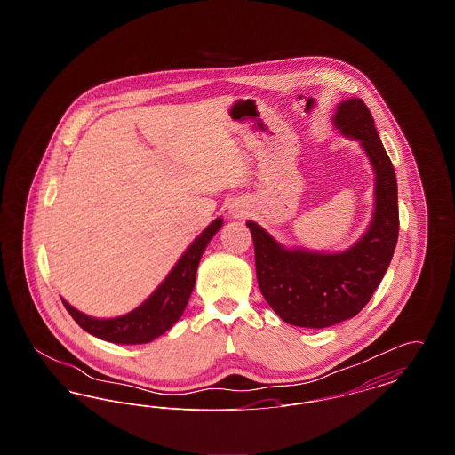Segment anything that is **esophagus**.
Instances as JSON below:
<instances>
[{
	"instance_id": "1",
	"label": "esophagus",
	"mask_w": 455,
	"mask_h": 455,
	"mask_svg": "<svg viewBox=\"0 0 455 455\" xmlns=\"http://www.w3.org/2000/svg\"><path fill=\"white\" fill-rule=\"evenodd\" d=\"M232 213H234V215H235V218H242V217H243V215H247V212H245V210H243V208H235V210H234V212H232Z\"/></svg>"
}]
</instances>
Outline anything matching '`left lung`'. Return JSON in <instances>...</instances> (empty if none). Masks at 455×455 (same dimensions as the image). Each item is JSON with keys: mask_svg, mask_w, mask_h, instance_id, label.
<instances>
[{"mask_svg": "<svg viewBox=\"0 0 455 455\" xmlns=\"http://www.w3.org/2000/svg\"><path fill=\"white\" fill-rule=\"evenodd\" d=\"M332 123L362 143L375 172V210L365 235L345 252L323 254L284 249L258 223L247 221L262 297L284 323L312 329L339 324L367 305L389 267L399 235L395 172L365 102L343 100Z\"/></svg>", "mask_w": 455, "mask_h": 455, "instance_id": "left-lung-1", "label": "left lung"}]
</instances>
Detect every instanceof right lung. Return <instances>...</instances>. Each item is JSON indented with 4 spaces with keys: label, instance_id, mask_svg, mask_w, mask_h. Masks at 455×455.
Wrapping results in <instances>:
<instances>
[{
    "label": "right lung",
    "instance_id": "add662e5",
    "mask_svg": "<svg viewBox=\"0 0 455 455\" xmlns=\"http://www.w3.org/2000/svg\"><path fill=\"white\" fill-rule=\"evenodd\" d=\"M223 220L212 221L204 232L188 247L182 258L177 260L167 278L153 291L152 295L131 310L130 314L114 319H95L78 312L75 307L63 300L66 310L75 323L85 329L88 334L117 345H143L169 331L182 315L196 283V271L201 256L210 240L221 228Z\"/></svg>",
    "mask_w": 455,
    "mask_h": 455
}]
</instances>
